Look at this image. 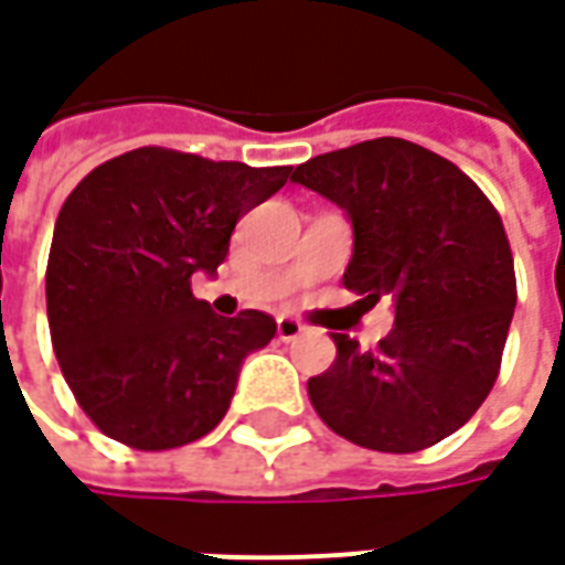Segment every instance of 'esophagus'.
I'll list each match as a JSON object with an SVG mask.
<instances>
[{"instance_id": "obj_1", "label": "esophagus", "mask_w": 565, "mask_h": 565, "mask_svg": "<svg viewBox=\"0 0 565 565\" xmlns=\"http://www.w3.org/2000/svg\"><path fill=\"white\" fill-rule=\"evenodd\" d=\"M302 332H306V323H302V320L278 318V339H281V342H294Z\"/></svg>"}]
</instances>
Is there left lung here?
<instances>
[{"instance_id":"left-lung-1","label":"left lung","mask_w":565,"mask_h":565,"mask_svg":"<svg viewBox=\"0 0 565 565\" xmlns=\"http://www.w3.org/2000/svg\"><path fill=\"white\" fill-rule=\"evenodd\" d=\"M290 181L348 211L354 257L344 287L369 306L396 302L379 351L332 332V366L308 379L320 420L384 454L457 433L497 384L518 302L493 202L450 160L391 136L311 157Z\"/></svg>"}]
</instances>
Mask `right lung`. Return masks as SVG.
I'll use <instances>...</instances> for the list:
<instances>
[{"mask_svg":"<svg viewBox=\"0 0 565 565\" xmlns=\"http://www.w3.org/2000/svg\"><path fill=\"white\" fill-rule=\"evenodd\" d=\"M290 172L136 148L68 193L47 257V323L68 391L105 436L169 450L221 424L242 360L271 342L275 320L254 308L221 318L190 278L217 271L238 217Z\"/></svg>","mask_w":565,"mask_h":565,"instance_id":"obj_1","label":"right lung"}]
</instances>
